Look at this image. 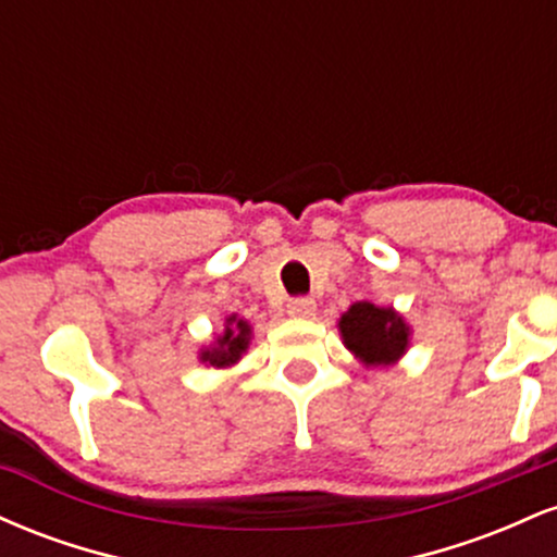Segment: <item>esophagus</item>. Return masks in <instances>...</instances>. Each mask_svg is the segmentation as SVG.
I'll list each match as a JSON object with an SVG mask.
<instances>
[{
    "label": "esophagus",
    "mask_w": 557,
    "mask_h": 557,
    "mask_svg": "<svg viewBox=\"0 0 557 557\" xmlns=\"http://www.w3.org/2000/svg\"><path fill=\"white\" fill-rule=\"evenodd\" d=\"M314 311H317V300L309 298V296H298V298H293L290 304H287V314L298 317V319L314 317Z\"/></svg>",
    "instance_id": "obj_1"
}]
</instances>
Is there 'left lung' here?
<instances>
[{
    "label": "left lung",
    "mask_w": 557,
    "mask_h": 557,
    "mask_svg": "<svg viewBox=\"0 0 557 557\" xmlns=\"http://www.w3.org/2000/svg\"><path fill=\"white\" fill-rule=\"evenodd\" d=\"M341 332L348 350L369 367L389 363L406 350L408 327L393 309H376L374 304H354L341 317Z\"/></svg>",
    "instance_id": "1"
}]
</instances>
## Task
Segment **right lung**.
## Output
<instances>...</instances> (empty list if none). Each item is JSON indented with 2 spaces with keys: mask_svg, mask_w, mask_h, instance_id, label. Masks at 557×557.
Instances as JSON below:
<instances>
[{
  "mask_svg": "<svg viewBox=\"0 0 557 557\" xmlns=\"http://www.w3.org/2000/svg\"><path fill=\"white\" fill-rule=\"evenodd\" d=\"M230 327H225V335L216 341V348L203 350L201 361H209L212 367H230L240 359L243 350L248 348V335H251V327H248L243 319L235 322V317L227 319Z\"/></svg>",
  "mask_w": 557,
  "mask_h": 557,
  "instance_id": "add662e5",
  "label": "right lung"
}]
</instances>
